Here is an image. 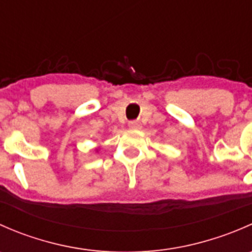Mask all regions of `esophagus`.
Listing matches in <instances>:
<instances>
[{"label": "esophagus", "mask_w": 252, "mask_h": 252, "mask_svg": "<svg viewBox=\"0 0 252 252\" xmlns=\"http://www.w3.org/2000/svg\"><path fill=\"white\" fill-rule=\"evenodd\" d=\"M128 126L130 129H133V130H136V129H140L141 126L138 121H131L128 123Z\"/></svg>", "instance_id": "obj_1"}]
</instances>
